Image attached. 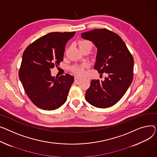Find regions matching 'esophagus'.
Here are the masks:
<instances>
[{
  "label": "esophagus",
  "instance_id": "esophagus-1",
  "mask_svg": "<svg viewBox=\"0 0 157 157\" xmlns=\"http://www.w3.org/2000/svg\"><path fill=\"white\" fill-rule=\"evenodd\" d=\"M80 79H81V78H80L78 77H75V82H77Z\"/></svg>",
  "mask_w": 157,
  "mask_h": 157
}]
</instances>
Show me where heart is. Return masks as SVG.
I'll use <instances>...</instances> for the list:
<instances>
[{
	"instance_id": "obj_1",
	"label": "heart",
	"mask_w": 157,
	"mask_h": 157,
	"mask_svg": "<svg viewBox=\"0 0 157 157\" xmlns=\"http://www.w3.org/2000/svg\"><path fill=\"white\" fill-rule=\"evenodd\" d=\"M79 48L82 50L85 48H93V44L87 40H82L79 42ZM88 66L86 64H75V65L71 67V70L78 75H83L85 73V68Z\"/></svg>"
}]
</instances>
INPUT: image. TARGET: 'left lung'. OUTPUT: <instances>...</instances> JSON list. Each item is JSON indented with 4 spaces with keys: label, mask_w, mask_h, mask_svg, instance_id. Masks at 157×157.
<instances>
[{
    "label": "left lung",
    "mask_w": 157,
    "mask_h": 157,
    "mask_svg": "<svg viewBox=\"0 0 157 157\" xmlns=\"http://www.w3.org/2000/svg\"><path fill=\"white\" fill-rule=\"evenodd\" d=\"M82 37L93 42L98 48L94 69L104 81L92 80L86 93L89 103L99 108L116 104L126 93L133 80L134 58L122 38L106 29L82 33Z\"/></svg>",
    "instance_id": "left-lung-1"
}]
</instances>
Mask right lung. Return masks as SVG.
<instances>
[{
    "label": "right lung",
    "mask_w": 157,
    "mask_h": 157,
    "mask_svg": "<svg viewBox=\"0 0 157 157\" xmlns=\"http://www.w3.org/2000/svg\"><path fill=\"white\" fill-rule=\"evenodd\" d=\"M75 33H49L30 44L23 54L19 78L26 95L39 108L56 109L67 99L74 78L68 73L52 77L51 68L63 60L66 44Z\"/></svg>",
    "instance_id": "obj_1"
}]
</instances>
